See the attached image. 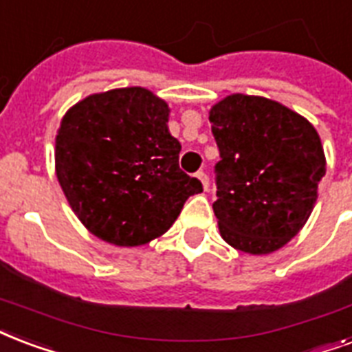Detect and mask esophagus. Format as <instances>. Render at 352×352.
<instances>
[{
	"instance_id": "obj_1",
	"label": "esophagus",
	"mask_w": 352,
	"mask_h": 352,
	"mask_svg": "<svg viewBox=\"0 0 352 352\" xmlns=\"http://www.w3.org/2000/svg\"><path fill=\"white\" fill-rule=\"evenodd\" d=\"M195 177H197L201 181V184H203V190H208V175H206L205 171H197Z\"/></svg>"
}]
</instances>
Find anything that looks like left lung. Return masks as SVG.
<instances>
[{"instance_id":"obj_1","label":"left lung","mask_w":352,"mask_h":352,"mask_svg":"<svg viewBox=\"0 0 352 352\" xmlns=\"http://www.w3.org/2000/svg\"><path fill=\"white\" fill-rule=\"evenodd\" d=\"M219 149L214 214L229 245L267 254L286 245L312 214L325 155L312 123L288 107L232 94L210 111Z\"/></svg>"}]
</instances>
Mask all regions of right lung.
Listing matches in <instances>:
<instances>
[{
	"label": "right lung",
	"instance_id": "add662e5",
	"mask_svg": "<svg viewBox=\"0 0 352 352\" xmlns=\"http://www.w3.org/2000/svg\"><path fill=\"white\" fill-rule=\"evenodd\" d=\"M168 114L166 101L133 87L88 96L63 118L57 179L94 236L120 248L144 245L203 192L179 168L181 144L168 131Z\"/></svg>",
	"mask_w": 352,
	"mask_h": 352
}]
</instances>
